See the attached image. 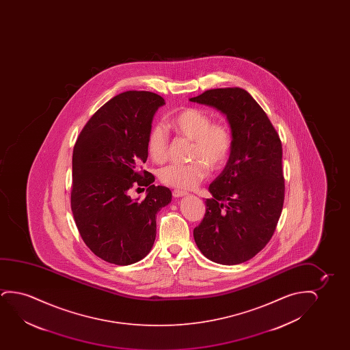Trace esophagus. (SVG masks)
<instances>
[{"mask_svg": "<svg viewBox=\"0 0 350 350\" xmlns=\"http://www.w3.org/2000/svg\"><path fill=\"white\" fill-rule=\"evenodd\" d=\"M172 195L174 197H183L189 195V192L182 191V190H173Z\"/></svg>", "mask_w": 350, "mask_h": 350, "instance_id": "34e87169", "label": "esophagus"}]
</instances>
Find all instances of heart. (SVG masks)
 <instances>
[{
  "mask_svg": "<svg viewBox=\"0 0 350 350\" xmlns=\"http://www.w3.org/2000/svg\"><path fill=\"white\" fill-rule=\"evenodd\" d=\"M168 126L183 137L191 139L189 163H170L159 171L160 180L168 187L193 189L206 177L208 166L213 170L222 167L230 158L233 147V135L230 126L211 120L206 111L187 107L179 111L168 122ZM147 150L155 163L167 158L168 137L161 125H154L147 136Z\"/></svg>",
  "mask_w": 350,
  "mask_h": 350,
  "instance_id": "heart-1",
  "label": "heart"
}]
</instances>
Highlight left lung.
<instances>
[{
    "label": "left lung",
    "mask_w": 350,
    "mask_h": 350,
    "mask_svg": "<svg viewBox=\"0 0 350 350\" xmlns=\"http://www.w3.org/2000/svg\"><path fill=\"white\" fill-rule=\"evenodd\" d=\"M190 101L215 107L233 135L228 161L209 185L206 214L193 230L202 254L215 263H244L265 247L284 201L282 144L263 109L239 87L209 90Z\"/></svg>",
    "instance_id": "1"
}]
</instances>
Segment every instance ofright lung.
I'll list each match as a JSON object with an SVG mask.
<instances>
[{
    "label": "right lung",
    "instance_id": "add662e5",
    "mask_svg": "<svg viewBox=\"0 0 350 350\" xmlns=\"http://www.w3.org/2000/svg\"><path fill=\"white\" fill-rule=\"evenodd\" d=\"M163 96L128 91L113 96L87 122L72 150L70 204L82 240L99 258L117 265L144 259L157 235L155 215L172 192L155 187L147 161V136ZM148 186L142 202L129 196Z\"/></svg>",
    "mask_w": 350,
    "mask_h": 350
}]
</instances>
